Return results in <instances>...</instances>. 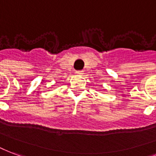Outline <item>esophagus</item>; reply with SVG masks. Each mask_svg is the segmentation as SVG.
Wrapping results in <instances>:
<instances>
[{
	"label": "esophagus",
	"instance_id": "34e87169",
	"mask_svg": "<svg viewBox=\"0 0 156 156\" xmlns=\"http://www.w3.org/2000/svg\"><path fill=\"white\" fill-rule=\"evenodd\" d=\"M82 70H77V71H76V75H77V76H82Z\"/></svg>",
	"mask_w": 156,
	"mask_h": 156
}]
</instances>
